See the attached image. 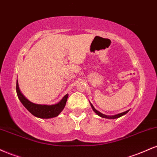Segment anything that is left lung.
<instances>
[{
	"label": "left lung",
	"mask_w": 157,
	"mask_h": 157,
	"mask_svg": "<svg viewBox=\"0 0 157 157\" xmlns=\"http://www.w3.org/2000/svg\"><path fill=\"white\" fill-rule=\"evenodd\" d=\"M90 104H91V108H92L93 111H94V112L96 113L98 115V116L101 117H102V118H106V119H117V118L123 116V115L126 114V113H127L129 111V110H128V111H125V112H122V113H118V114H116V115H113V116H109V115H105V114H103V113H100V111H98L97 109H94V107L92 104H91V103H90Z\"/></svg>",
	"instance_id": "left-lung-1"
}]
</instances>
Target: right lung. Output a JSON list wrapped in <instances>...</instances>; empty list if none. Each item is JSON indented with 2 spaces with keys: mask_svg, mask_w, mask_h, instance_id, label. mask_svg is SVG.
Wrapping results in <instances>:
<instances>
[{
  "mask_svg": "<svg viewBox=\"0 0 157 157\" xmlns=\"http://www.w3.org/2000/svg\"><path fill=\"white\" fill-rule=\"evenodd\" d=\"M16 91H17V94L20 101L21 102L23 106L36 117L42 119L53 118L58 116L61 113V111L63 110L68 97V94H67L63 97V99L60 102L54 104V105H40V104H35L30 102L23 96V94L20 91L17 82L16 84Z\"/></svg>",
  "mask_w": 157,
  "mask_h": 157,
  "instance_id": "right-lung-1",
  "label": "right lung"
}]
</instances>
